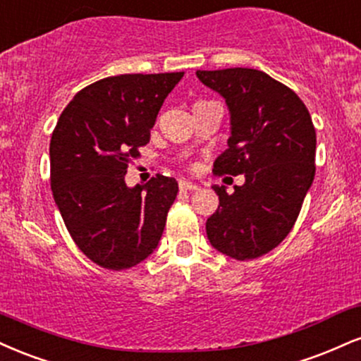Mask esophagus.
Segmentation results:
<instances>
[{
	"instance_id": "obj_1",
	"label": "esophagus",
	"mask_w": 361,
	"mask_h": 361,
	"mask_svg": "<svg viewBox=\"0 0 361 361\" xmlns=\"http://www.w3.org/2000/svg\"><path fill=\"white\" fill-rule=\"evenodd\" d=\"M179 188H180V190H197L199 185L196 184V182L179 180Z\"/></svg>"
}]
</instances>
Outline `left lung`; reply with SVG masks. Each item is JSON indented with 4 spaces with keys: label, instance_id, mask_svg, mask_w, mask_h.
Instances as JSON below:
<instances>
[{
    "label": "left lung",
    "instance_id": "left-lung-1",
    "mask_svg": "<svg viewBox=\"0 0 361 361\" xmlns=\"http://www.w3.org/2000/svg\"><path fill=\"white\" fill-rule=\"evenodd\" d=\"M230 111L228 148L216 173H245L228 194L213 185L219 206L206 221L207 240L235 260L258 258L277 247L298 219L314 180L316 130L292 89L257 69L197 71Z\"/></svg>",
    "mask_w": 361,
    "mask_h": 361
}]
</instances>
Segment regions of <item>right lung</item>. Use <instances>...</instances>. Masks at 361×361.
<instances>
[{
  "label": "right lung",
  "instance_id": "1",
  "mask_svg": "<svg viewBox=\"0 0 361 361\" xmlns=\"http://www.w3.org/2000/svg\"><path fill=\"white\" fill-rule=\"evenodd\" d=\"M184 72L121 74L84 87L50 140L54 201L80 252L103 269L125 270L154 253L179 185L152 177L128 188L131 157L147 145L165 97Z\"/></svg>",
  "mask_w": 361,
  "mask_h": 361
}]
</instances>
